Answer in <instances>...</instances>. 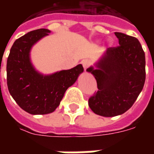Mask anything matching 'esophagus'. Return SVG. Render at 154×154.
I'll return each mask as SVG.
<instances>
[{
  "label": "esophagus",
  "mask_w": 154,
  "mask_h": 154,
  "mask_svg": "<svg viewBox=\"0 0 154 154\" xmlns=\"http://www.w3.org/2000/svg\"><path fill=\"white\" fill-rule=\"evenodd\" d=\"M91 63V62L90 59H84V60L82 61V66H83L85 70L90 67Z\"/></svg>",
  "instance_id": "obj_1"
}]
</instances>
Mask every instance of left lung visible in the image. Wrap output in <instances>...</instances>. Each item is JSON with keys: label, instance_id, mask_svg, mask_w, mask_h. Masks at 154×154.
Segmentation results:
<instances>
[{"label": "left lung", "instance_id": "left-lung-1", "mask_svg": "<svg viewBox=\"0 0 154 154\" xmlns=\"http://www.w3.org/2000/svg\"><path fill=\"white\" fill-rule=\"evenodd\" d=\"M117 47L106 52L88 72L97 80L98 91L89 98L94 113L105 117L122 115L132 106L145 82V54L139 41L133 36L116 32Z\"/></svg>", "mask_w": 154, "mask_h": 154}]
</instances>
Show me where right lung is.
Segmentation results:
<instances>
[{
  "label": "right lung",
  "instance_id": "1",
  "mask_svg": "<svg viewBox=\"0 0 154 154\" xmlns=\"http://www.w3.org/2000/svg\"><path fill=\"white\" fill-rule=\"evenodd\" d=\"M50 32L47 29H38L23 35L15 41L7 58L9 92L19 106L31 115L54 112L65 91L84 70L82 64L51 75H43L35 70L30 62V49Z\"/></svg>",
  "mask_w": 154,
  "mask_h": 154
}]
</instances>
